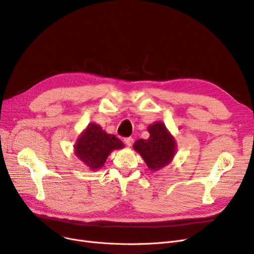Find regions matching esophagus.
<instances>
[{
	"instance_id": "esophagus-1",
	"label": "esophagus",
	"mask_w": 254,
	"mask_h": 254,
	"mask_svg": "<svg viewBox=\"0 0 254 254\" xmlns=\"http://www.w3.org/2000/svg\"><path fill=\"white\" fill-rule=\"evenodd\" d=\"M124 141H125V144L128 146V147H130V146L133 144V139H132V137H126Z\"/></svg>"
}]
</instances>
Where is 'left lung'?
I'll return each mask as SVG.
<instances>
[{"instance_id":"left-lung-1","label":"left lung","mask_w":254,"mask_h":254,"mask_svg":"<svg viewBox=\"0 0 254 254\" xmlns=\"http://www.w3.org/2000/svg\"><path fill=\"white\" fill-rule=\"evenodd\" d=\"M149 137L134 142L133 148L145 161L150 171L157 172L171 163L176 153V141L162 122H156L148 128Z\"/></svg>"}]
</instances>
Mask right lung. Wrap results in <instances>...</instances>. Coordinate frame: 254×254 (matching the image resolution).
I'll list each match as a JSON object with an SVG mask.
<instances>
[{"mask_svg":"<svg viewBox=\"0 0 254 254\" xmlns=\"http://www.w3.org/2000/svg\"><path fill=\"white\" fill-rule=\"evenodd\" d=\"M124 147L123 142L114 134L106 133L102 127L91 123L78 136L74 145L75 155L91 171H97L104 166L107 158L114 149Z\"/></svg>","mask_w":254,"mask_h":254,"instance_id":"add662e5","label":"right lung"}]
</instances>
